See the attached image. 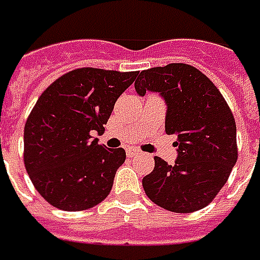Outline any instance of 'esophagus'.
<instances>
[{
  "label": "esophagus",
  "instance_id": "obj_1",
  "mask_svg": "<svg viewBox=\"0 0 260 260\" xmlns=\"http://www.w3.org/2000/svg\"><path fill=\"white\" fill-rule=\"evenodd\" d=\"M139 153H141V151H138L135 148H128L126 149V155L128 156H135V155H139Z\"/></svg>",
  "mask_w": 260,
  "mask_h": 260
}]
</instances>
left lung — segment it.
I'll return each mask as SVG.
<instances>
[{"instance_id":"obj_1","label":"left lung","mask_w":260,"mask_h":260,"mask_svg":"<svg viewBox=\"0 0 260 260\" xmlns=\"http://www.w3.org/2000/svg\"><path fill=\"white\" fill-rule=\"evenodd\" d=\"M137 93L159 92L167 104L165 131L176 135L174 165L155 156L142 179L145 193L160 208L190 213L211 204L226 183L238 159L232 111L211 79L188 63L142 71Z\"/></svg>"}]
</instances>
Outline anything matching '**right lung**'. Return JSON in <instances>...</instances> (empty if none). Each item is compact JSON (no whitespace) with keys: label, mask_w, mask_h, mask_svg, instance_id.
Returning <instances> with one entry per match:
<instances>
[{"label":"right lung","mask_w":260,"mask_h":260,"mask_svg":"<svg viewBox=\"0 0 260 260\" xmlns=\"http://www.w3.org/2000/svg\"><path fill=\"white\" fill-rule=\"evenodd\" d=\"M135 72L79 68L41 93L24 128V164L48 204L70 212L89 209L109 195L126 153L98 144L116 100Z\"/></svg>","instance_id":"obj_1"}]
</instances>
